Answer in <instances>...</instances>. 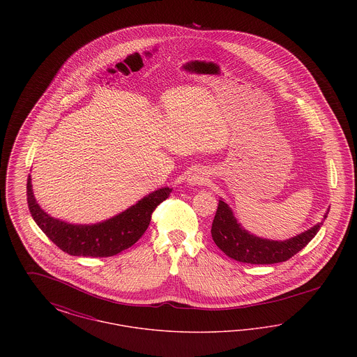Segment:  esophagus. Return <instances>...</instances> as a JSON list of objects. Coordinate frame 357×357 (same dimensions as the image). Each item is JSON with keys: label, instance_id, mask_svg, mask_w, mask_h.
Instances as JSON below:
<instances>
[{"label": "esophagus", "instance_id": "34e87169", "mask_svg": "<svg viewBox=\"0 0 357 357\" xmlns=\"http://www.w3.org/2000/svg\"><path fill=\"white\" fill-rule=\"evenodd\" d=\"M204 175H201V174H195V175H192L191 176V179H190V183L191 185H201V183H204Z\"/></svg>", "mask_w": 357, "mask_h": 357}]
</instances>
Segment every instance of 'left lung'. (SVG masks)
Returning a JSON list of instances; mask_svg holds the SVG:
<instances>
[{"instance_id": "left-lung-1", "label": "left lung", "mask_w": 357, "mask_h": 357, "mask_svg": "<svg viewBox=\"0 0 357 357\" xmlns=\"http://www.w3.org/2000/svg\"><path fill=\"white\" fill-rule=\"evenodd\" d=\"M324 215V220L326 218ZM323 222L310 227L296 237L287 241H271L255 237L241 227L234 218L230 207L223 201L218 202V208L211 226V237L222 252L230 258L255 265H268L288 261L314 238Z\"/></svg>"}]
</instances>
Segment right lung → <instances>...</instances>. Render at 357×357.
<instances>
[{
  "instance_id": "obj_1",
  "label": "right lung",
  "mask_w": 357,
  "mask_h": 357,
  "mask_svg": "<svg viewBox=\"0 0 357 357\" xmlns=\"http://www.w3.org/2000/svg\"><path fill=\"white\" fill-rule=\"evenodd\" d=\"M170 187L159 188L119 215L96 225H70L44 213L26 183L28 207L34 222L63 252L83 257H112L131 248L147 230L153 210L170 197Z\"/></svg>"
}]
</instances>
